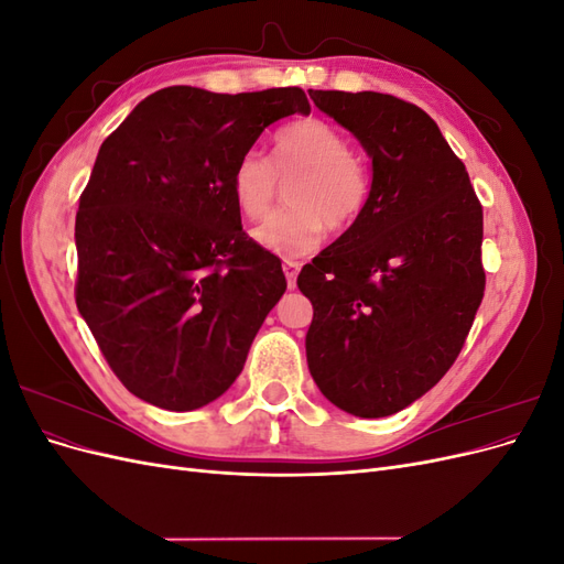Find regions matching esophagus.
<instances>
[{
  "instance_id": "34e87169",
  "label": "esophagus",
  "mask_w": 564,
  "mask_h": 564,
  "mask_svg": "<svg viewBox=\"0 0 564 564\" xmlns=\"http://www.w3.org/2000/svg\"><path fill=\"white\" fill-rule=\"evenodd\" d=\"M284 275H286V284L289 289L296 286V278H299V270H301V263L299 261H284Z\"/></svg>"
}]
</instances>
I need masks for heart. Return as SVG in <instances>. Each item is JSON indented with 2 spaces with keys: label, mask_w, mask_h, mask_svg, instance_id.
Segmentation results:
<instances>
[{
  "label": "heart",
  "mask_w": 564,
  "mask_h": 564,
  "mask_svg": "<svg viewBox=\"0 0 564 564\" xmlns=\"http://www.w3.org/2000/svg\"><path fill=\"white\" fill-rule=\"evenodd\" d=\"M289 209L270 216L253 230V240L282 259H301L315 251L327 226L346 230L362 216L371 181L367 166L350 155V143L336 127L317 117L282 127L272 143V162L261 150L237 160L230 191L245 218H263L278 199L280 181Z\"/></svg>",
  "instance_id": "1"
}]
</instances>
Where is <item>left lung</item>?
<instances>
[{
	"mask_svg": "<svg viewBox=\"0 0 564 564\" xmlns=\"http://www.w3.org/2000/svg\"><path fill=\"white\" fill-rule=\"evenodd\" d=\"M371 160L362 216L305 263V357L322 395L381 419L454 365L485 296L482 207L468 172L421 108L377 91H315Z\"/></svg>",
	"mask_w": 564,
	"mask_h": 564,
	"instance_id": "obj_1",
	"label": "left lung"
}]
</instances>
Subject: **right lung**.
Returning <instances> with one entry per match:
<instances>
[{
	"label": "right lung",
	"mask_w": 564,
	"mask_h": 564,
	"mask_svg": "<svg viewBox=\"0 0 564 564\" xmlns=\"http://www.w3.org/2000/svg\"><path fill=\"white\" fill-rule=\"evenodd\" d=\"M296 112H311L299 87H169L100 145L75 220V299L135 398L191 412L240 377L286 280L245 235L230 178L263 129Z\"/></svg>",
	"instance_id": "add662e5"
}]
</instances>
